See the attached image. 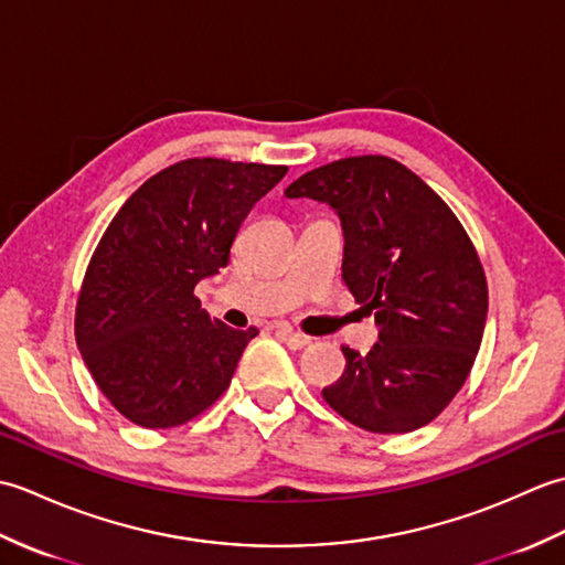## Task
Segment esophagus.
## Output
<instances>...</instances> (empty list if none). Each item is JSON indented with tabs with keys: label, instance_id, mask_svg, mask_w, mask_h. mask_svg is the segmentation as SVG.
<instances>
[{
	"label": "esophagus",
	"instance_id": "34e87169",
	"mask_svg": "<svg viewBox=\"0 0 565 565\" xmlns=\"http://www.w3.org/2000/svg\"><path fill=\"white\" fill-rule=\"evenodd\" d=\"M276 334H279V340L289 347V350H306V347H310V340L308 334H301V332H294V330H286V328H276Z\"/></svg>",
	"mask_w": 565,
	"mask_h": 565
}]
</instances>
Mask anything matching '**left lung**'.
<instances>
[{"instance_id": "obj_1", "label": "left lung", "mask_w": 565, "mask_h": 565, "mask_svg": "<svg viewBox=\"0 0 565 565\" xmlns=\"http://www.w3.org/2000/svg\"><path fill=\"white\" fill-rule=\"evenodd\" d=\"M284 194L338 211L342 279L379 326L369 354L342 347L344 374L322 398L376 435L425 427L461 391L481 350L488 284L471 237L423 179L383 154L322 164Z\"/></svg>"}]
</instances>
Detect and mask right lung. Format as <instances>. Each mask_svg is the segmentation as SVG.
Listing matches in <instances>:
<instances>
[{
  "label": "right lung",
  "mask_w": 565,
  "mask_h": 565,
  "mask_svg": "<svg viewBox=\"0 0 565 565\" xmlns=\"http://www.w3.org/2000/svg\"><path fill=\"white\" fill-rule=\"evenodd\" d=\"M286 172L218 158L174 162L106 227L79 289L75 340L106 401L134 425H184L231 386L259 330L211 318L194 286L227 267L249 209Z\"/></svg>",
  "instance_id": "obj_1"
}]
</instances>
